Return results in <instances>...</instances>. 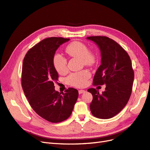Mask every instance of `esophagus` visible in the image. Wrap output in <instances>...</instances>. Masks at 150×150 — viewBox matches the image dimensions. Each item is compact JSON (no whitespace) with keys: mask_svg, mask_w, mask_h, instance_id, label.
<instances>
[{"mask_svg":"<svg viewBox=\"0 0 150 150\" xmlns=\"http://www.w3.org/2000/svg\"><path fill=\"white\" fill-rule=\"evenodd\" d=\"M84 92H85V90H79V94H82V93H84Z\"/></svg>","mask_w":150,"mask_h":150,"instance_id":"1","label":"esophagus"}]
</instances>
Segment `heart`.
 <instances>
[{
	"instance_id": "obj_1",
	"label": "heart",
	"mask_w": 150,
	"mask_h": 150,
	"mask_svg": "<svg viewBox=\"0 0 150 150\" xmlns=\"http://www.w3.org/2000/svg\"><path fill=\"white\" fill-rule=\"evenodd\" d=\"M66 53L70 57L81 59L85 66L93 65L95 61V57L93 53L89 52L87 46L81 42H73L67 46ZM53 66L57 73L63 75L68 71L67 60L60 54L57 53L53 58ZM90 77L89 71H81L70 74L66 79L68 83L76 87H82L86 85L87 80Z\"/></svg>"
}]
</instances>
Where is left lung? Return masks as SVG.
Segmentation results:
<instances>
[{
    "mask_svg": "<svg viewBox=\"0 0 150 150\" xmlns=\"http://www.w3.org/2000/svg\"><path fill=\"white\" fill-rule=\"evenodd\" d=\"M100 51L101 64L95 73L93 84H106L100 93L94 88L88 91L93 95L90 110L95 117L108 119L115 116L129 99L134 80L132 61L125 50L115 41L104 36L88 37Z\"/></svg>",
    "mask_w": 150,
    "mask_h": 150,
    "instance_id": "1",
    "label": "left lung"
}]
</instances>
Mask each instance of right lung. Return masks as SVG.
Here are the masks:
<instances>
[{"instance_id": "add662e5", "label": "right lung", "mask_w": 150, "mask_h": 150, "mask_svg": "<svg viewBox=\"0 0 150 150\" xmlns=\"http://www.w3.org/2000/svg\"><path fill=\"white\" fill-rule=\"evenodd\" d=\"M69 40L62 37L42 40L28 51L22 64V86L30 106L39 116L53 123L70 117L79 96L78 90L72 88L61 95L53 83L59 77L53 56L59 46Z\"/></svg>"}]
</instances>
